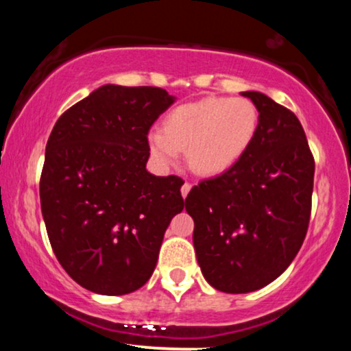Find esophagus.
Masks as SVG:
<instances>
[{"mask_svg": "<svg viewBox=\"0 0 351 351\" xmlns=\"http://www.w3.org/2000/svg\"><path fill=\"white\" fill-rule=\"evenodd\" d=\"M189 189H191V183H188V181H186V183H184L183 186H181V196H183V198H186Z\"/></svg>", "mask_w": 351, "mask_h": 351, "instance_id": "1", "label": "esophagus"}]
</instances>
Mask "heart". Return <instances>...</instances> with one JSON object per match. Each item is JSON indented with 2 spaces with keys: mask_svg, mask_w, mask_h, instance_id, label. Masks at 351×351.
I'll list each match as a JSON object with an SVG mask.
<instances>
[{
  "mask_svg": "<svg viewBox=\"0 0 351 351\" xmlns=\"http://www.w3.org/2000/svg\"><path fill=\"white\" fill-rule=\"evenodd\" d=\"M259 112L249 99L206 97L173 108L163 120V132L148 135L152 155L171 165L186 150L188 165L203 176L223 175L251 147Z\"/></svg>",
  "mask_w": 351,
  "mask_h": 351,
  "instance_id": "heart-1",
  "label": "heart"
}]
</instances>
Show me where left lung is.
Returning a JSON list of instances; mask_svg holds the SVG:
<instances>
[{
    "label": "left lung",
    "instance_id": "1",
    "mask_svg": "<svg viewBox=\"0 0 351 351\" xmlns=\"http://www.w3.org/2000/svg\"><path fill=\"white\" fill-rule=\"evenodd\" d=\"M243 95L259 112L251 147L184 199L201 272L226 293L259 291L291 265L307 234L315 173L295 114L261 92Z\"/></svg>",
    "mask_w": 351,
    "mask_h": 351
}]
</instances>
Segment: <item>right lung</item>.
<instances>
[{"instance_id":"right-lung-1","label":"right lung","mask_w":351,"mask_h":351,"mask_svg":"<svg viewBox=\"0 0 351 351\" xmlns=\"http://www.w3.org/2000/svg\"><path fill=\"white\" fill-rule=\"evenodd\" d=\"M175 99L160 87L107 84L52 128L41 211L59 264L87 291L123 295L147 284L183 211L184 181L147 171L148 132Z\"/></svg>"}]
</instances>
